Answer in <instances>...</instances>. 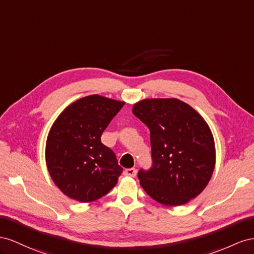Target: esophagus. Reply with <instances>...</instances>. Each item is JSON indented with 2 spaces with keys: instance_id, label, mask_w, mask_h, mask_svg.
Returning <instances> with one entry per match:
<instances>
[{
  "instance_id": "1",
  "label": "esophagus",
  "mask_w": 254,
  "mask_h": 254,
  "mask_svg": "<svg viewBox=\"0 0 254 254\" xmlns=\"http://www.w3.org/2000/svg\"><path fill=\"white\" fill-rule=\"evenodd\" d=\"M123 173H125V176H127V177H135L137 170L135 168H128V169H126Z\"/></svg>"
}]
</instances>
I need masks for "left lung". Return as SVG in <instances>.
I'll return each mask as SVG.
<instances>
[{
    "mask_svg": "<svg viewBox=\"0 0 254 254\" xmlns=\"http://www.w3.org/2000/svg\"><path fill=\"white\" fill-rule=\"evenodd\" d=\"M133 114L150 129L152 167L140 169V185L167 206L186 204L212 178L216 162L211 128L193 108L179 99H144Z\"/></svg>",
    "mask_w": 254,
    "mask_h": 254,
    "instance_id": "8db88e82",
    "label": "left lung"
}]
</instances>
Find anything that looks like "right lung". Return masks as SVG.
<instances>
[{
  "mask_svg": "<svg viewBox=\"0 0 254 254\" xmlns=\"http://www.w3.org/2000/svg\"><path fill=\"white\" fill-rule=\"evenodd\" d=\"M125 102L99 95L71 103L54 121L47 138L46 163L55 185L67 197L92 202L118 182L122 168L101 135Z\"/></svg>",
  "mask_w": 254,
  "mask_h": 254,
  "instance_id": "1",
  "label": "right lung"
}]
</instances>
